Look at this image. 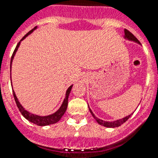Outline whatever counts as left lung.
<instances>
[{"label":"left lung","instance_id":"obj_1","mask_svg":"<svg viewBox=\"0 0 158 158\" xmlns=\"http://www.w3.org/2000/svg\"><path fill=\"white\" fill-rule=\"evenodd\" d=\"M123 38H124V39H126V40L131 41V42H135V43H138L139 45H141V43L139 42V41L138 40L137 38H136L134 35H132L130 31H127V30H126V29H124V35H123ZM88 108H89V112H90V113L92 114L93 117L94 118L95 120H96V121L98 122L99 124L102 125V126H104V127H112V128L120 127V125H122L123 123H124V122L127 121L129 118L131 117V115L134 113V112H133V113H131V114L128 115V116H125V117L122 118V119H120V120H114V121H105V120H101V119H99V118L97 117V116L93 113V112H92V110L90 109V108L89 107V106H88Z\"/></svg>","mask_w":158,"mask_h":158}]
</instances>
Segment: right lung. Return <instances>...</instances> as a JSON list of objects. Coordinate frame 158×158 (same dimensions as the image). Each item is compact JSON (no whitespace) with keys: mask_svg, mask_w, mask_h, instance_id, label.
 I'll return each mask as SVG.
<instances>
[{"mask_svg":"<svg viewBox=\"0 0 158 158\" xmlns=\"http://www.w3.org/2000/svg\"><path fill=\"white\" fill-rule=\"evenodd\" d=\"M37 28H38V27H35L34 29H32L31 31H29V32H28V33L27 34V35H25V36H24L22 39H21L20 42L17 44L16 47H15V50H14V52H13V54H12V59H11V64H10V72L12 71V61H13V59H14V57H15V53H16L17 50H18V49H19V45H20L21 42H22L23 40H24V39H25V38H26L28 35H31V34L34 31H35ZM11 75H12V74H10V76H11ZM11 78H12V76H11ZM72 86H73V85H71V86L68 88V89H67L66 94H65V98H64V99L63 102H62L60 107L59 109H58L55 112V113H53L52 114H50V115H47V116H38V115L33 114V113H30V112H28L27 110H26V109L23 107V106L20 104V102H19V99L17 98L15 91H14V90H12V92H13L14 98H15V103H16V106H17V107H18V109H19V112L22 113L23 116L26 118L28 121H30L31 123H35V124L38 125V126H47V125L53 124V123H57V122L59 121L60 119H61V117L63 116V115L65 113V112H66V110H67V107H68L69 97V94H70L71 90H72ZM12 88H13L12 87Z\"/></svg>","mask_w":158,"mask_h":158,"instance_id":"right-lung-1","label":"right lung"}]
</instances>
